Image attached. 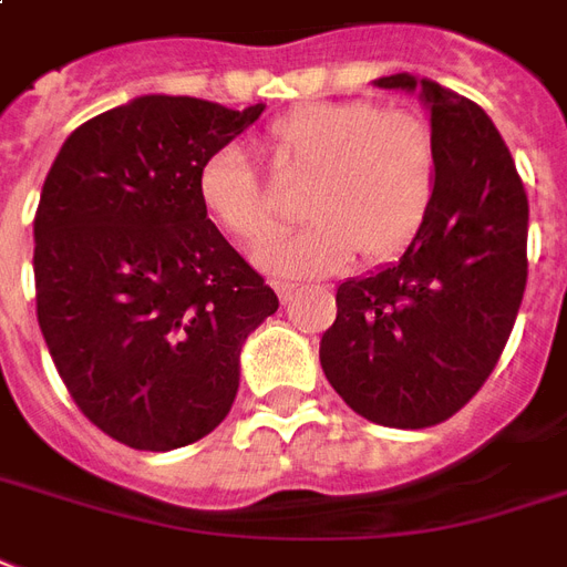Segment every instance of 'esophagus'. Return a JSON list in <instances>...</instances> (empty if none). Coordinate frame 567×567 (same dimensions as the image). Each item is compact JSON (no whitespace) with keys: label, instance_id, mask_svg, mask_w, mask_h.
<instances>
[{"label":"esophagus","instance_id":"obj_1","mask_svg":"<svg viewBox=\"0 0 567 567\" xmlns=\"http://www.w3.org/2000/svg\"><path fill=\"white\" fill-rule=\"evenodd\" d=\"M271 287H275V292H278L280 301H289L292 299V292H296V284H289V280H275Z\"/></svg>","mask_w":567,"mask_h":567}]
</instances>
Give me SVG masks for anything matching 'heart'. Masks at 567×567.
Returning <instances> with one entry per match:
<instances>
[{
  "label": "heart",
  "mask_w": 567,
  "mask_h": 567,
  "mask_svg": "<svg viewBox=\"0 0 567 567\" xmlns=\"http://www.w3.org/2000/svg\"><path fill=\"white\" fill-rule=\"evenodd\" d=\"M275 143L313 173L301 212L313 224L257 250L278 278L338 271L359 250L364 259L398 254L424 224L436 185V152L421 118L370 101H331L292 110L275 125ZM199 199L212 218L241 241L275 229V212L248 152L220 146L199 167Z\"/></svg>",
  "instance_id": "1"
}]
</instances>
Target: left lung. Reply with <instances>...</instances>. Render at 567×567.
I'll use <instances>...</instances> for the list:
<instances>
[{"mask_svg": "<svg viewBox=\"0 0 567 567\" xmlns=\"http://www.w3.org/2000/svg\"><path fill=\"white\" fill-rule=\"evenodd\" d=\"M373 86L415 92L430 110L436 185L410 248L338 287L319 364L361 419L419 430L466 406L499 361L526 289L529 199L470 97L412 74Z\"/></svg>", "mask_w": 567, "mask_h": 567, "instance_id": "obj_1", "label": "left lung"}]
</instances>
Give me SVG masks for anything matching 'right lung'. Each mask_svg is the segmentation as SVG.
I'll use <instances>...</instances> for the list:
<instances>
[{
	"mask_svg": "<svg viewBox=\"0 0 567 567\" xmlns=\"http://www.w3.org/2000/svg\"><path fill=\"white\" fill-rule=\"evenodd\" d=\"M140 95L62 143L35 212L38 326L71 398L127 449L173 451L227 419L275 289L208 220L199 167L259 118Z\"/></svg>",
	"mask_w": 567,
	"mask_h": 567,
	"instance_id": "obj_1",
	"label": "right lung"
}]
</instances>
